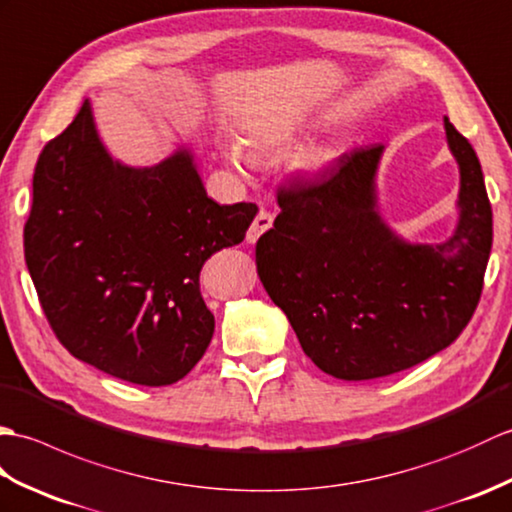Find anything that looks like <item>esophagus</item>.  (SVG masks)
<instances>
[{
    "label": "esophagus",
    "mask_w": 512,
    "mask_h": 512,
    "mask_svg": "<svg viewBox=\"0 0 512 512\" xmlns=\"http://www.w3.org/2000/svg\"><path fill=\"white\" fill-rule=\"evenodd\" d=\"M271 223H274V219H271V214L265 212V210H260L256 214V219L252 221V225H249V230H247V243H256L258 238L269 230Z\"/></svg>",
    "instance_id": "1"
}]
</instances>
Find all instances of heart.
Returning <instances> with one entry per match:
<instances>
[{
    "instance_id": "obj_1",
    "label": "heart",
    "mask_w": 512,
    "mask_h": 512,
    "mask_svg": "<svg viewBox=\"0 0 512 512\" xmlns=\"http://www.w3.org/2000/svg\"><path fill=\"white\" fill-rule=\"evenodd\" d=\"M295 133H298V124H295L293 120L274 118V120H265V122L254 124V127L247 133V142L258 151H276V149H285V146H289L295 140ZM225 157L238 168L247 166V155H245L241 144L227 146ZM326 164H328V155L324 151H311L298 162V168L302 175H317V173H322Z\"/></svg>"
}]
</instances>
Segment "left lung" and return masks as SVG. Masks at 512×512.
Here are the masks:
<instances>
[{
  "instance_id": "1",
  "label": "left lung",
  "mask_w": 512,
  "mask_h": 512,
  "mask_svg": "<svg viewBox=\"0 0 512 512\" xmlns=\"http://www.w3.org/2000/svg\"><path fill=\"white\" fill-rule=\"evenodd\" d=\"M458 164V223L445 243H410L383 221L385 146H359L324 179L278 190L280 214L258 238L269 298L317 368L344 381L388 377L436 355L469 324L493 245L478 155L445 118Z\"/></svg>"
}]
</instances>
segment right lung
I'll return each mask as SVG.
<instances>
[{"label": "right lung", "mask_w": 512, "mask_h": 512, "mask_svg": "<svg viewBox=\"0 0 512 512\" xmlns=\"http://www.w3.org/2000/svg\"><path fill=\"white\" fill-rule=\"evenodd\" d=\"M254 203L208 197L190 146L153 166L113 160L92 102L39 155L24 252L59 342L138 385H170L206 352L199 271L245 238Z\"/></svg>", "instance_id": "right-lung-1"}]
</instances>
